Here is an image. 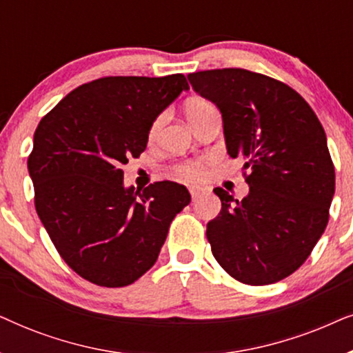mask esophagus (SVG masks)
I'll list each match as a JSON object with an SVG mask.
<instances>
[{
  "mask_svg": "<svg viewBox=\"0 0 353 353\" xmlns=\"http://www.w3.org/2000/svg\"><path fill=\"white\" fill-rule=\"evenodd\" d=\"M190 192H191V197H192V201H196L197 197H199L202 192H204V190H202V188H197V186H191L190 188Z\"/></svg>",
  "mask_w": 353,
  "mask_h": 353,
  "instance_id": "1",
  "label": "esophagus"
}]
</instances>
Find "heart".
I'll return each mask as SVG.
<instances>
[{"instance_id":"b5f03b06","label":"heart","mask_w":353,"mask_h":353,"mask_svg":"<svg viewBox=\"0 0 353 353\" xmlns=\"http://www.w3.org/2000/svg\"><path fill=\"white\" fill-rule=\"evenodd\" d=\"M214 108L209 101L205 99H191L190 103L186 104V117L191 119V117H196V115H199L202 112H205V110H209ZM162 125V117H157L154 120L151 128H149V138H156V134L159 132V128H161ZM175 173L180 178H186V180H196V178H201L202 173H204V162L197 161V162H188V163H181V165H178L175 168Z\"/></svg>"}]
</instances>
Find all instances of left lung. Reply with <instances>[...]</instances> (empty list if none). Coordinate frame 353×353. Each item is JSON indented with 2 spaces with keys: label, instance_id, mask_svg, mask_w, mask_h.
<instances>
[{
  "label": "left lung",
  "instance_id": "left-lung-1",
  "mask_svg": "<svg viewBox=\"0 0 353 353\" xmlns=\"http://www.w3.org/2000/svg\"><path fill=\"white\" fill-rule=\"evenodd\" d=\"M190 83L220 109L228 154L243 157L249 194L215 188L221 210L207 223L212 254L250 286L292 274L321 238L334 196V163L316 114L296 90L245 69L202 70Z\"/></svg>",
  "mask_w": 353,
  "mask_h": 353
}]
</instances>
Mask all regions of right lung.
Masks as SVG:
<instances>
[{"instance_id":"add662e5","label":"right lung","mask_w":353,"mask_h":353,"mask_svg":"<svg viewBox=\"0 0 353 353\" xmlns=\"http://www.w3.org/2000/svg\"><path fill=\"white\" fill-rule=\"evenodd\" d=\"M190 85L183 74L103 77L40 120L27 167L35 209L64 262L86 281L128 286L156 263L168 226L191 202L183 185L123 186L159 114Z\"/></svg>"}]
</instances>
